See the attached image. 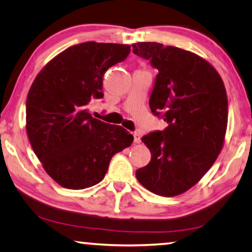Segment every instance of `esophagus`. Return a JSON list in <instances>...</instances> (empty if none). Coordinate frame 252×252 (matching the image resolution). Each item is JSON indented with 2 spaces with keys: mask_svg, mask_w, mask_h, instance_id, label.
I'll use <instances>...</instances> for the list:
<instances>
[{
  "mask_svg": "<svg viewBox=\"0 0 252 252\" xmlns=\"http://www.w3.org/2000/svg\"><path fill=\"white\" fill-rule=\"evenodd\" d=\"M133 138H134V142H136V144H139V142L141 141V136H140V133L134 132V133H133Z\"/></svg>",
  "mask_w": 252,
  "mask_h": 252,
  "instance_id": "esophagus-1",
  "label": "esophagus"
}]
</instances>
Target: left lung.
I'll list each match as a JSON object with an SVG mask.
<instances>
[{
    "label": "left lung",
    "instance_id": "8db88e82",
    "mask_svg": "<svg viewBox=\"0 0 252 252\" xmlns=\"http://www.w3.org/2000/svg\"><path fill=\"white\" fill-rule=\"evenodd\" d=\"M132 51L158 70L150 110L166 129L141 138L152 154L137 180L152 192L174 197L199 182L223 148L227 126L224 82L200 56L159 43L132 44Z\"/></svg>",
    "mask_w": 252,
    "mask_h": 252
}]
</instances>
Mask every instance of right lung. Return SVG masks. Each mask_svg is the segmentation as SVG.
Masks as SVG:
<instances>
[{
	"label": "right lung",
	"instance_id": "add662e5",
	"mask_svg": "<svg viewBox=\"0 0 252 252\" xmlns=\"http://www.w3.org/2000/svg\"><path fill=\"white\" fill-rule=\"evenodd\" d=\"M130 45L87 42L66 48L33 80L26 103V129L44 170L63 188L99 183L116 153L133 136L120 126L94 119L93 99L102 98L108 67L125 61Z\"/></svg>",
	"mask_w": 252,
	"mask_h": 252
}]
</instances>
